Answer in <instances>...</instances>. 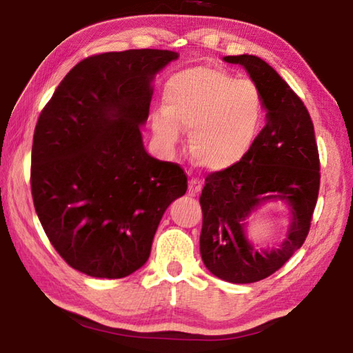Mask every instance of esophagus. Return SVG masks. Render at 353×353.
<instances>
[{"mask_svg":"<svg viewBox=\"0 0 353 353\" xmlns=\"http://www.w3.org/2000/svg\"><path fill=\"white\" fill-rule=\"evenodd\" d=\"M201 190H202V181H201V179H198V177L191 179V181L188 182V193L191 196H194V194H198Z\"/></svg>","mask_w":353,"mask_h":353,"instance_id":"34e87169","label":"esophagus"}]
</instances>
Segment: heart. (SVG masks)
Masks as SVG:
<instances>
[{"label": "heart", "instance_id": "1", "mask_svg": "<svg viewBox=\"0 0 353 353\" xmlns=\"http://www.w3.org/2000/svg\"><path fill=\"white\" fill-rule=\"evenodd\" d=\"M265 104L256 83L229 71L194 67L171 76L163 107L152 126L166 146L190 130L188 148L196 163L210 171L232 168L252 151L263 128Z\"/></svg>", "mask_w": 353, "mask_h": 353}]
</instances>
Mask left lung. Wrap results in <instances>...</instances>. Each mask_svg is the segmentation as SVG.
Segmentation results:
<instances>
[{"label":"left lung","mask_w":353,"mask_h":353,"mask_svg":"<svg viewBox=\"0 0 353 353\" xmlns=\"http://www.w3.org/2000/svg\"><path fill=\"white\" fill-rule=\"evenodd\" d=\"M260 88L266 124L240 163L205 177L201 193V256L213 276L230 283H254L279 271L302 246L319 193V152L313 121L302 99L256 56H225ZM268 200L292 208L289 236L279 250L256 251L243 235L245 219Z\"/></svg>","instance_id":"left-lung-1"}]
</instances>
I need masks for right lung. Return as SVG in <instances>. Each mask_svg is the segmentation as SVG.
Returning <instances> with one entry per match:
<instances>
[{
  "mask_svg": "<svg viewBox=\"0 0 353 353\" xmlns=\"http://www.w3.org/2000/svg\"><path fill=\"white\" fill-rule=\"evenodd\" d=\"M179 56L128 50L83 59L34 130L31 191L48 240L71 268L121 279L145 265L160 219L187 191L177 163L151 157L141 126L154 76Z\"/></svg>",
  "mask_w": 353,
  "mask_h": 353,
  "instance_id": "1",
  "label": "right lung"
}]
</instances>
